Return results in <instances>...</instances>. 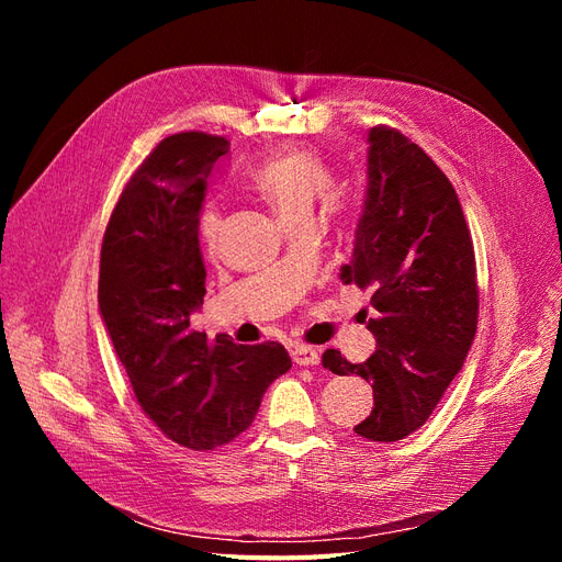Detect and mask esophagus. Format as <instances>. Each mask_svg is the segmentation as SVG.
I'll return each mask as SVG.
<instances>
[{
    "mask_svg": "<svg viewBox=\"0 0 562 562\" xmlns=\"http://www.w3.org/2000/svg\"><path fill=\"white\" fill-rule=\"evenodd\" d=\"M291 356L297 366H318L321 363V351L314 347H307V345H293Z\"/></svg>",
    "mask_w": 562,
    "mask_h": 562,
    "instance_id": "obj_1",
    "label": "esophagus"
}]
</instances>
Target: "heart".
<instances>
[{
	"label": "heart",
	"mask_w": 562,
	"mask_h": 562,
	"mask_svg": "<svg viewBox=\"0 0 562 562\" xmlns=\"http://www.w3.org/2000/svg\"><path fill=\"white\" fill-rule=\"evenodd\" d=\"M248 182L271 203L283 225H288L297 217L312 215L316 201L330 192L333 168L316 149H293L260 164L248 176ZM196 229L203 244H215L220 229V211L215 203H206L201 209Z\"/></svg>",
	"instance_id": "1"
}]
</instances>
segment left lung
Returning a JSON list of instances; mask_svg holds the SVG:
<instances>
[{
	"label": "left lung",
	"instance_id": "1",
	"mask_svg": "<svg viewBox=\"0 0 562 562\" xmlns=\"http://www.w3.org/2000/svg\"><path fill=\"white\" fill-rule=\"evenodd\" d=\"M339 279L372 295L368 330L378 345L363 363L328 349L323 368L372 384L375 403L356 434L401 440L429 419L464 366L479 323V283L452 182L394 128L368 131L363 213Z\"/></svg>",
	"mask_w": 562,
	"mask_h": 562
}]
</instances>
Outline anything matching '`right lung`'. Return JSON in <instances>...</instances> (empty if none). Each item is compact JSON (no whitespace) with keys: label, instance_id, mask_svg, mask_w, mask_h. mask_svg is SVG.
Returning <instances> with one entry per match:
<instances>
[{"label":"right lung","instance_id":"add662e5","mask_svg":"<svg viewBox=\"0 0 562 562\" xmlns=\"http://www.w3.org/2000/svg\"><path fill=\"white\" fill-rule=\"evenodd\" d=\"M229 143L206 133L164 138L126 182L100 250V316L145 415L192 450L244 434L267 386L291 370L279 342H209L190 328L206 295L199 213Z\"/></svg>","mask_w":562,"mask_h":562}]
</instances>
